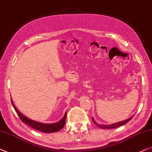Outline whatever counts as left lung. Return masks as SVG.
Returning a JSON list of instances; mask_svg holds the SVG:
<instances>
[{
	"instance_id": "8db88e82",
	"label": "left lung",
	"mask_w": 152,
	"mask_h": 152,
	"mask_svg": "<svg viewBox=\"0 0 152 152\" xmlns=\"http://www.w3.org/2000/svg\"><path fill=\"white\" fill-rule=\"evenodd\" d=\"M133 116H134V115H132V117H130V118H128V119H127V120H126L122 121V122H116V123L112 124H99L96 123V122L94 121V119L93 118H92V121L96 124V125L100 127V128H103V129H110V128H117V127L121 126L125 124H126L128 122H129V121L131 120V119L133 118Z\"/></svg>"
}]
</instances>
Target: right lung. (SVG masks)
Returning <instances> with one entry per match:
<instances>
[{
    "instance_id": "obj_1",
    "label": "right lung",
    "mask_w": 152,
    "mask_h": 152,
    "mask_svg": "<svg viewBox=\"0 0 152 152\" xmlns=\"http://www.w3.org/2000/svg\"><path fill=\"white\" fill-rule=\"evenodd\" d=\"M11 103H12V105L14 109H15L16 113H18V115L21 119V120L23 122L25 123L26 124L28 125L29 126L32 127L34 129L39 130L42 132L45 133H51V132H58L62 129V128L64 127L65 124V121H66V111L65 112L64 115L62 117V118L58 122L56 123H51V124H48V123H42L39 122H37L35 120H32L31 119L28 118L24 114H22L21 112L18 110L17 107L15 106L12 99H11Z\"/></svg>"
}]
</instances>
